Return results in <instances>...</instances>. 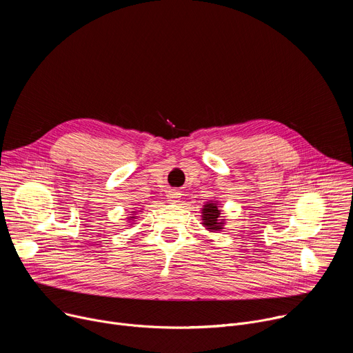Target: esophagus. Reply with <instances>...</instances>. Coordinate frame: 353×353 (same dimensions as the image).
I'll list each match as a JSON object with an SVG mask.
<instances>
[{"label": "esophagus", "mask_w": 353, "mask_h": 353, "mask_svg": "<svg viewBox=\"0 0 353 353\" xmlns=\"http://www.w3.org/2000/svg\"><path fill=\"white\" fill-rule=\"evenodd\" d=\"M180 195H181V194H180L177 190H170V191H168V194H166L168 201H170L172 204L179 203V198H180Z\"/></svg>", "instance_id": "obj_1"}]
</instances>
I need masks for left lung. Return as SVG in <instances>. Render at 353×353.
I'll use <instances>...</instances> for the list:
<instances>
[{
    "label": "left lung",
    "instance_id": "obj_1",
    "mask_svg": "<svg viewBox=\"0 0 353 353\" xmlns=\"http://www.w3.org/2000/svg\"><path fill=\"white\" fill-rule=\"evenodd\" d=\"M201 221H203V226L211 233H218L225 228L226 219L221 218L218 201L211 199L203 205V208H201Z\"/></svg>",
    "mask_w": 353,
    "mask_h": 353
}]
</instances>
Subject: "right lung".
Instances as JSON below:
<instances>
[{"label":"right lung","mask_w":353,"mask_h":353,"mask_svg":"<svg viewBox=\"0 0 353 353\" xmlns=\"http://www.w3.org/2000/svg\"><path fill=\"white\" fill-rule=\"evenodd\" d=\"M138 212H141V211H138ZM130 215H131V216H128L127 221H128L130 225H134V222H135V219H137V211H132Z\"/></svg>","instance_id":"1"}]
</instances>
